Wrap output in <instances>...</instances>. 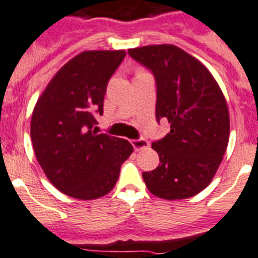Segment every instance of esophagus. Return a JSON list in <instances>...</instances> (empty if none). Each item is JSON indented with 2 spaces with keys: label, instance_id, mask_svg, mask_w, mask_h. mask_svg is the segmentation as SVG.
<instances>
[{
  "label": "esophagus",
  "instance_id": "esophagus-1",
  "mask_svg": "<svg viewBox=\"0 0 258 258\" xmlns=\"http://www.w3.org/2000/svg\"><path fill=\"white\" fill-rule=\"evenodd\" d=\"M131 144L135 151H140V149H145V148L149 147V143H148V140H145V139H143V138L131 140Z\"/></svg>",
  "mask_w": 258,
  "mask_h": 258
}]
</instances>
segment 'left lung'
Returning <instances> with one entry per match:
<instances>
[{"mask_svg": "<svg viewBox=\"0 0 258 258\" xmlns=\"http://www.w3.org/2000/svg\"><path fill=\"white\" fill-rule=\"evenodd\" d=\"M156 79L157 122L166 119L170 132L152 148L160 165L143 172L148 189L165 200L188 199L209 185L226 152L230 115L223 93L196 58L175 45L128 49Z\"/></svg>", "mask_w": 258, "mask_h": 258, "instance_id": "obj_1", "label": "left lung"}]
</instances>
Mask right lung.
<instances>
[{"label":"right lung","mask_w":258,"mask_h":258,"mask_svg":"<svg viewBox=\"0 0 258 258\" xmlns=\"http://www.w3.org/2000/svg\"><path fill=\"white\" fill-rule=\"evenodd\" d=\"M124 55V50L83 51L53 76L33 109L36 158L51 184L74 199L109 194L134 152L124 139L93 130L96 115L104 113L107 83Z\"/></svg>","instance_id":"add662e5"}]
</instances>
